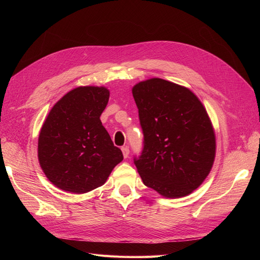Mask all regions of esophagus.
Returning a JSON list of instances; mask_svg holds the SVG:
<instances>
[{"label":"esophagus","instance_id":"1","mask_svg":"<svg viewBox=\"0 0 260 260\" xmlns=\"http://www.w3.org/2000/svg\"><path fill=\"white\" fill-rule=\"evenodd\" d=\"M121 151H122V154H123V157H124V158H127V157H129V153H130V151H129V148H128L127 146H123V147L121 148Z\"/></svg>","mask_w":260,"mask_h":260}]
</instances>
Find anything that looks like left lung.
<instances>
[{
  "instance_id": "left-lung-1",
  "label": "left lung",
  "mask_w": 260,
  "mask_h": 260,
  "mask_svg": "<svg viewBox=\"0 0 260 260\" xmlns=\"http://www.w3.org/2000/svg\"><path fill=\"white\" fill-rule=\"evenodd\" d=\"M143 132L135 165L143 183L165 198H182L208 176L216 139L206 109L188 89L153 78L132 89Z\"/></svg>"
}]
</instances>
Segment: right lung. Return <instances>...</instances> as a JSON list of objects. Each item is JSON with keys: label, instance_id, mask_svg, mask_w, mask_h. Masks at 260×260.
I'll list each match as a JSON object with an SVG mask.
<instances>
[{"label": "right lung", "instance_id": "1", "mask_svg": "<svg viewBox=\"0 0 260 260\" xmlns=\"http://www.w3.org/2000/svg\"><path fill=\"white\" fill-rule=\"evenodd\" d=\"M109 99L104 86H79L53 106L38 143L40 166L51 182L76 194L103 185L123 159L100 117Z\"/></svg>", "mask_w": 260, "mask_h": 260}]
</instances>
